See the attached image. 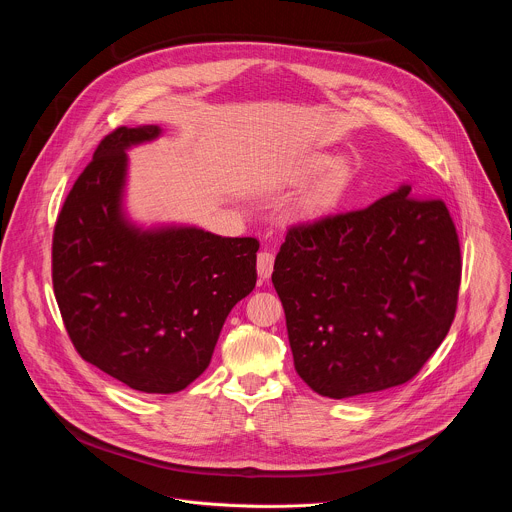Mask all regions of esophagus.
<instances>
[{
	"mask_svg": "<svg viewBox=\"0 0 512 512\" xmlns=\"http://www.w3.org/2000/svg\"><path fill=\"white\" fill-rule=\"evenodd\" d=\"M273 253L271 251H261L257 255V273L261 279H269L271 271H273Z\"/></svg>",
	"mask_w": 512,
	"mask_h": 512,
	"instance_id": "1",
	"label": "esophagus"
}]
</instances>
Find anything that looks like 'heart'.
<instances>
[{
    "label": "heart",
    "instance_id": "1",
    "mask_svg": "<svg viewBox=\"0 0 512 512\" xmlns=\"http://www.w3.org/2000/svg\"><path fill=\"white\" fill-rule=\"evenodd\" d=\"M318 168H320V166H314V170H318Z\"/></svg>",
    "mask_w": 512,
    "mask_h": 512
}]
</instances>
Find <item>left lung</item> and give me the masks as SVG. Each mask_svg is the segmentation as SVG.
<instances>
[{
  "instance_id": "8db88e82",
  "label": "left lung",
  "mask_w": 512,
  "mask_h": 512,
  "mask_svg": "<svg viewBox=\"0 0 512 512\" xmlns=\"http://www.w3.org/2000/svg\"><path fill=\"white\" fill-rule=\"evenodd\" d=\"M409 192L291 227L275 257L296 371L322 397L407 383L452 326L458 233L440 198Z\"/></svg>"
}]
</instances>
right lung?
I'll return each instance as SVG.
<instances>
[{
    "label": "right lung",
    "mask_w": 512,
    "mask_h": 512,
    "mask_svg": "<svg viewBox=\"0 0 512 512\" xmlns=\"http://www.w3.org/2000/svg\"><path fill=\"white\" fill-rule=\"evenodd\" d=\"M162 133L119 127L99 143L58 214L52 283L87 362L135 391L170 395L206 371L227 316L253 291L259 241L131 221L127 150Z\"/></svg>",
    "instance_id": "right-lung-1"
}]
</instances>
